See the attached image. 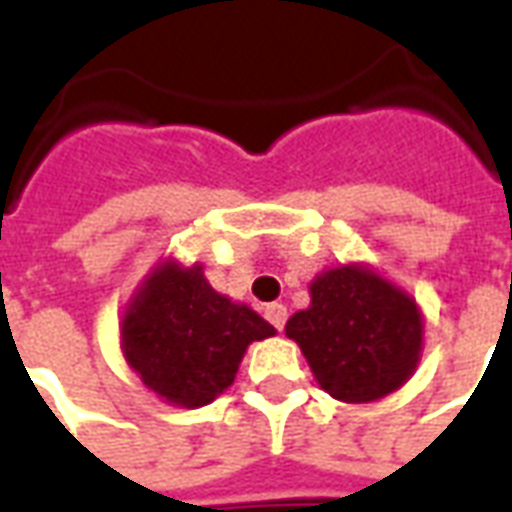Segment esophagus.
I'll use <instances>...</instances> for the list:
<instances>
[{"instance_id":"obj_1","label":"esophagus","mask_w":512,"mask_h":512,"mask_svg":"<svg viewBox=\"0 0 512 512\" xmlns=\"http://www.w3.org/2000/svg\"><path fill=\"white\" fill-rule=\"evenodd\" d=\"M266 318L274 329H285V321H288V307H285V304H279V301L266 304Z\"/></svg>"}]
</instances>
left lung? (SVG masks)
<instances>
[{"mask_svg": "<svg viewBox=\"0 0 512 512\" xmlns=\"http://www.w3.org/2000/svg\"><path fill=\"white\" fill-rule=\"evenodd\" d=\"M296 340L323 392L343 403H373L414 376L425 318L411 293L367 263L323 268L310 307L290 315Z\"/></svg>", "mask_w": 512, "mask_h": 512, "instance_id": "left-lung-1", "label": "left lung"}]
</instances>
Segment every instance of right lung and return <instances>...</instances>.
Wrapping results in <instances>:
<instances>
[{"mask_svg": "<svg viewBox=\"0 0 512 512\" xmlns=\"http://www.w3.org/2000/svg\"><path fill=\"white\" fill-rule=\"evenodd\" d=\"M277 329L208 285L200 263L161 260L136 285L120 321L128 367L164 403L200 408L235 381L246 348Z\"/></svg>", "mask_w": 512, "mask_h": 512, "instance_id": "1", "label": "right lung"}]
</instances>
